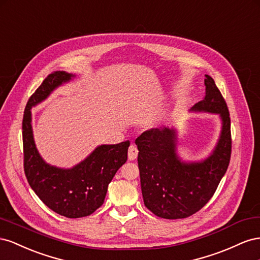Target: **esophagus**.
Segmentation results:
<instances>
[{"mask_svg":"<svg viewBox=\"0 0 260 260\" xmlns=\"http://www.w3.org/2000/svg\"><path fill=\"white\" fill-rule=\"evenodd\" d=\"M138 155V149L135 145H131L128 148V159L135 160Z\"/></svg>","mask_w":260,"mask_h":260,"instance_id":"34e87169","label":"esophagus"}]
</instances>
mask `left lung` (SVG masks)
<instances>
[{"instance_id":"1","label":"left lung","mask_w":260,"mask_h":260,"mask_svg":"<svg viewBox=\"0 0 260 260\" xmlns=\"http://www.w3.org/2000/svg\"><path fill=\"white\" fill-rule=\"evenodd\" d=\"M205 76V98L191 110L221 116L220 139L210 157L202 162H182L175 152L173 128L148 129L135 140L144 204L163 219H184L202 209L217 190L231 159V120L226 102L214 80Z\"/></svg>"}]
</instances>
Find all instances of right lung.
<instances>
[{
  "label": "right lung",
  "instance_id": "obj_1",
  "mask_svg": "<svg viewBox=\"0 0 260 260\" xmlns=\"http://www.w3.org/2000/svg\"><path fill=\"white\" fill-rule=\"evenodd\" d=\"M72 74H50L29 98L23 117L24 171L30 187L44 205L66 218H83L102 206L110 182L127 160L129 140L95 148L87 159L73 169H58L42 160L34 142L30 109L46 99Z\"/></svg>",
  "mask_w": 260,
  "mask_h": 260
}]
</instances>
